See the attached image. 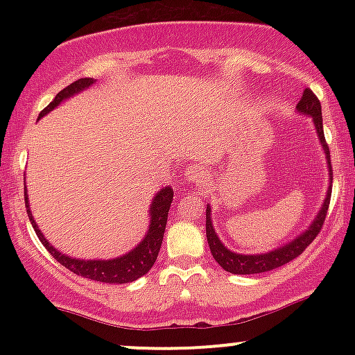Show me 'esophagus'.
Wrapping results in <instances>:
<instances>
[{
  "instance_id": "34e87169",
  "label": "esophagus",
  "mask_w": 355,
  "mask_h": 355,
  "mask_svg": "<svg viewBox=\"0 0 355 355\" xmlns=\"http://www.w3.org/2000/svg\"><path fill=\"white\" fill-rule=\"evenodd\" d=\"M185 177L189 178L190 182H195V183H202L203 178H205L197 166H190V168L185 172Z\"/></svg>"
}]
</instances>
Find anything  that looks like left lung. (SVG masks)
<instances>
[{
	"instance_id": "1",
	"label": "left lung",
	"mask_w": 355,
	"mask_h": 355,
	"mask_svg": "<svg viewBox=\"0 0 355 355\" xmlns=\"http://www.w3.org/2000/svg\"><path fill=\"white\" fill-rule=\"evenodd\" d=\"M297 112L304 113V115L312 116V123L315 126V133L319 137L320 146L324 150L325 158H327V166H329V175H331V183H332V165H331V152H329L327 141L324 137V126H322V108L320 101L313 95L312 89L305 88L302 93V98L297 103ZM332 185H329L327 195H325V200L322 203L319 214L313 218L307 230L302 232L299 237L291 240L285 245L275 248V250L266 252V254H257V255H243L237 254V252H232L222 243V240L218 239V235L215 234L214 225H211V217H210V207L207 205V240H209V247L214 259L220 263V267L223 270L230 272V274H239V275H248V274H260V272H268L274 270L277 267H282L285 263H288L291 260H294L295 257H299L302 252L313 242V239L319 235V232L324 225L325 215H327L329 203H331V193H332Z\"/></svg>"
}]
</instances>
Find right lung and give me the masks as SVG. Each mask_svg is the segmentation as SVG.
I'll return each instance as SVG.
<instances>
[{
	"instance_id": "obj_1",
	"label": "right lung",
	"mask_w": 355,
	"mask_h": 355,
	"mask_svg": "<svg viewBox=\"0 0 355 355\" xmlns=\"http://www.w3.org/2000/svg\"><path fill=\"white\" fill-rule=\"evenodd\" d=\"M95 83L93 78H80L75 83L68 85L67 88L61 89L58 95L55 96V100L48 105L46 108L40 113V118L50 113L51 110H55L63 100L70 98V96L80 93L81 89L88 88L89 85ZM173 200V190L172 187H165L158 191L153 197L152 203H150V225L148 232L145 234L144 240L135 248L128 252V254L116 257L112 260H83V259H73L61 252L56 250L55 247L50 245L42 230L36 225L33 214L30 210V203H28V193L24 190V203H26V214L30 217L31 225L38 235L40 242L46 247V250L50 252L51 257H55L56 262H60L61 266L67 267L68 270H71L73 274L87 277V279L96 280V282H105V284H128L133 280L140 279L141 275H145L150 268L153 267L155 260H157L158 252H160L162 240H164L165 227H166V218H168V210L170 203Z\"/></svg>"
}]
</instances>
